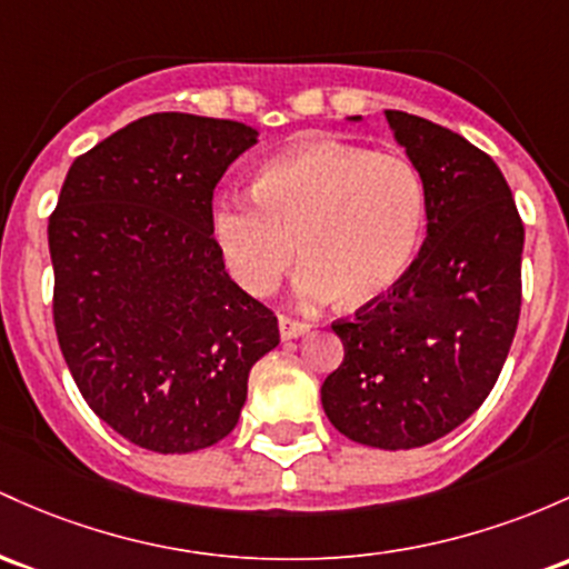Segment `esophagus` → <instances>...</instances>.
I'll return each instance as SVG.
<instances>
[{
    "mask_svg": "<svg viewBox=\"0 0 569 569\" xmlns=\"http://www.w3.org/2000/svg\"><path fill=\"white\" fill-rule=\"evenodd\" d=\"M278 323H280V337H283V340H297V337H302L310 329L308 321H302V318H295V316H280Z\"/></svg>",
    "mask_w": 569,
    "mask_h": 569,
    "instance_id": "esophagus-1",
    "label": "esophagus"
}]
</instances>
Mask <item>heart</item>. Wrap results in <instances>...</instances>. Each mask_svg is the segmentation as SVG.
Instances as JSON below:
<instances>
[{"label": "heart", "mask_w": 569, "mask_h": 569, "mask_svg": "<svg viewBox=\"0 0 569 569\" xmlns=\"http://www.w3.org/2000/svg\"><path fill=\"white\" fill-rule=\"evenodd\" d=\"M253 197H223L213 227L237 283L267 295L305 261V299L337 295L365 308L389 295L413 261L427 189L418 167L399 153L310 137L261 164Z\"/></svg>", "instance_id": "1"}]
</instances>
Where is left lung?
Segmentation results:
<instances>
[{"mask_svg": "<svg viewBox=\"0 0 569 569\" xmlns=\"http://www.w3.org/2000/svg\"><path fill=\"white\" fill-rule=\"evenodd\" d=\"M427 189V240L402 280L332 329L346 356L321 386L348 440L421 448L495 389L521 313L523 221L489 153L446 127L386 110Z\"/></svg>", "mask_w": 569, "mask_h": 569, "instance_id": "left-lung-1", "label": "left lung"}]
</instances>
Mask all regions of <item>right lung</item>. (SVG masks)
Returning <instances> with one entry per match:
<instances>
[{"label":"right lung","instance_id":"1","mask_svg":"<svg viewBox=\"0 0 569 569\" xmlns=\"http://www.w3.org/2000/svg\"><path fill=\"white\" fill-rule=\"evenodd\" d=\"M246 123L153 112L72 161L48 218L53 323L89 408L156 453L234 429L278 318L229 278L213 191Z\"/></svg>","mask_w":569,"mask_h":569}]
</instances>
